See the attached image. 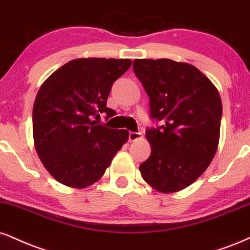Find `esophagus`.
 <instances>
[{
    "instance_id": "34e87169",
    "label": "esophagus",
    "mask_w": 250,
    "mask_h": 250,
    "mask_svg": "<svg viewBox=\"0 0 250 250\" xmlns=\"http://www.w3.org/2000/svg\"><path fill=\"white\" fill-rule=\"evenodd\" d=\"M143 137V135L141 133H134V131H130L129 133V142H135V141L141 140Z\"/></svg>"
}]
</instances>
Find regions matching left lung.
Returning <instances> with one entry per match:
<instances>
[{"label": "left lung", "mask_w": 250, "mask_h": 250, "mask_svg": "<svg viewBox=\"0 0 250 250\" xmlns=\"http://www.w3.org/2000/svg\"><path fill=\"white\" fill-rule=\"evenodd\" d=\"M133 67L150 98L151 117L165 123L146 130L151 154L140 165L141 174L162 193L184 190L208 167L218 149L220 94L188 62L135 59Z\"/></svg>", "instance_id": "8db88e82"}]
</instances>
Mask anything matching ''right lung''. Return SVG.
Returning <instances> with one entry per match:
<instances>
[{"label": "right lung", "instance_id": "add662e5", "mask_svg": "<svg viewBox=\"0 0 250 250\" xmlns=\"http://www.w3.org/2000/svg\"><path fill=\"white\" fill-rule=\"evenodd\" d=\"M130 59L79 58L66 62L44 81L36 95L32 133L45 169L68 188H85L104 176L128 141L125 129L98 125L93 117L115 112L107 107L113 83Z\"/></svg>", "mask_w": 250, "mask_h": 250}]
</instances>
